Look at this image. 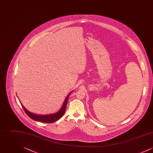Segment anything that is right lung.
<instances>
[{"label":"right lung","mask_w":153,"mask_h":153,"mask_svg":"<svg viewBox=\"0 0 153 153\" xmlns=\"http://www.w3.org/2000/svg\"><path fill=\"white\" fill-rule=\"evenodd\" d=\"M72 92H71L66 97L65 100L64 102V104L62 106V108H61V109L58 111V112H57L56 114H53L45 115H36V114H33V113L29 112L28 110H27L25 108V107L22 105L21 102V104L22 105V108L24 109L26 114L32 119H33L34 120H36V121H38V122H41L51 123H53V122L58 120V119H59L64 114V113L65 112L66 107V105H67V102H68L69 96V95H71V94Z\"/></svg>","instance_id":"add662e5"}]
</instances>
